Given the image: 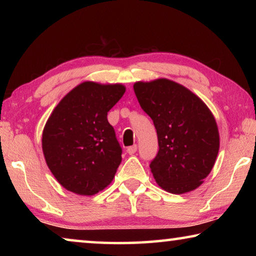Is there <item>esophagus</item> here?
Segmentation results:
<instances>
[{"label":"esophagus","instance_id":"34e87169","mask_svg":"<svg viewBox=\"0 0 256 256\" xmlns=\"http://www.w3.org/2000/svg\"><path fill=\"white\" fill-rule=\"evenodd\" d=\"M136 149H138V146L136 144H133L131 146H128L126 151H128V154H134L136 152Z\"/></svg>","mask_w":256,"mask_h":256}]
</instances>
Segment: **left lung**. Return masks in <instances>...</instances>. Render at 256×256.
I'll return each mask as SVG.
<instances>
[{"instance_id": "1", "label": "left lung", "mask_w": 256, "mask_h": 256, "mask_svg": "<svg viewBox=\"0 0 256 256\" xmlns=\"http://www.w3.org/2000/svg\"><path fill=\"white\" fill-rule=\"evenodd\" d=\"M134 92L154 120L159 151L150 164L157 184L172 194L198 188L219 152L218 125L201 98L175 81H138Z\"/></svg>"}]
</instances>
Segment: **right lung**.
Returning <instances> with one entry per match:
<instances>
[{
    "label": "right lung",
    "mask_w": 256,
    "mask_h": 256,
    "mask_svg": "<svg viewBox=\"0 0 256 256\" xmlns=\"http://www.w3.org/2000/svg\"><path fill=\"white\" fill-rule=\"evenodd\" d=\"M125 90L120 84L84 81L52 112L42 131V154L66 190L89 196L112 183L122 162V149L107 112Z\"/></svg>",
    "instance_id": "1"
}]
</instances>
